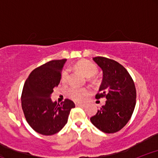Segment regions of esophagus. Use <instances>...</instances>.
<instances>
[{
    "label": "esophagus",
    "mask_w": 158,
    "mask_h": 158,
    "mask_svg": "<svg viewBox=\"0 0 158 158\" xmlns=\"http://www.w3.org/2000/svg\"><path fill=\"white\" fill-rule=\"evenodd\" d=\"M76 106L78 107H85V104H81V103H76Z\"/></svg>",
    "instance_id": "34e87169"
}]
</instances>
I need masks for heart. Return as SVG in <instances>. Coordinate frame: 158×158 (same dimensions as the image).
I'll return each instance as SVG.
<instances>
[{
	"label": "heart",
	"mask_w": 158,
	"mask_h": 158,
	"mask_svg": "<svg viewBox=\"0 0 158 158\" xmlns=\"http://www.w3.org/2000/svg\"><path fill=\"white\" fill-rule=\"evenodd\" d=\"M74 68L82 73L86 78H92L95 77L98 73L97 66L94 63L88 60H81L76 63L74 65ZM70 78L69 70L65 69L61 72V81L62 83H67ZM90 93L89 88H71L68 90V96L73 99L76 102H82L85 98L88 96Z\"/></svg>",
	"instance_id": "1"
}]
</instances>
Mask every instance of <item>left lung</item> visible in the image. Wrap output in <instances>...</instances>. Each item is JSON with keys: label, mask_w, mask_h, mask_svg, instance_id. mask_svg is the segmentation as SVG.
I'll use <instances>...</instances> for the list:
<instances>
[{"label": "left lung", "mask_w": 158, "mask_h": 158, "mask_svg": "<svg viewBox=\"0 0 158 158\" xmlns=\"http://www.w3.org/2000/svg\"><path fill=\"white\" fill-rule=\"evenodd\" d=\"M102 70L103 78L96 98L105 97L106 105L97 110L90 121L105 133L121 130L131 119L136 105V88L127 70L117 61L108 58H93Z\"/></svg>", "instance_id": "obj_1"}]
</instances>
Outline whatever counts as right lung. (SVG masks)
<instances>
[{"label": "right lung", "mask_w": 158, "mask_h": 158, "mask_svg": "<svg viewBox=\"0 0 158 158\" xmlns=\"http://www.w3.org/2000/svg\"><path fill=\"white\" fill-rule=\"evenodd\" d=\"M67 59L52 60L34 69L23 85L21 107L28 124L43 135H52L62 129L75 107L73 101L61 104L52 102L50 96L60 83L61 70Z\"/></svg>", "instance_id": "add662e5"}]
</instances>
